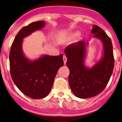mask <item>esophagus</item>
I'll return each mask as SVG.
<instances>
[{"instance_id": "esophagus-1", "label": "esophagus", "mask_w": 122, "mask_h": 122, "mask_svg": "<svg viewBox=\"0 0 122 122\" xmlns=\"http://www.w3.org/2000/svg\"><path fill=\"white\" fill-rule=\"evenodd\" d=\"M63 61H64V64H66V63L67 58L66 56H63Z\"/></svg>"}]
</instances>
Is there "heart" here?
Wrapping results in <instances>:
<instances>
[{
  "mask_svg": "<svg viewBox=\"0 0 122 122\" xmlns=\"http://www.w3.org/2000/svg\"><path fill=\"white\" fill-rule=\"evenodd\" d=\"M78 35H79V33L78 32L72 33H71V35H69L68 39H69V40H74V39L76 38V37L78 36Z\"/></svg>",
  "mask_w": 122,
  "mask_h": 122,
  "instance_id": "1",
  "label": "heart"
}]
</instances>
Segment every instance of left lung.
Listing matches in <instances>:
<instances>
[{"label": "left lung", "instance_id": "left-lung-1", "mask_svg": "<svg viewBox=\"0 0 122 122\" xmlns=\"http://www.w3.org/2000/svg\"><path fill=\"white\" fill-rule=\"evenodd\" d=\"M93 37L103 44V54L99 61L92 67L85 65V60L89 41H81L65 49L66 66L70 70L68 82L75 96L81 99L93 97L103 91L108 83L114 67L112 40L99 26L91 30Z\"/></svg>", "mask_w": 122, "mask_h": 122}]
</instances>
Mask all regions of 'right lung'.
<instances>
[{
	"label": "right lung",
	"mask_w": 122,
	"mask_h": 122,
	"mask_svg": "<svg viewBox=\"0 0 122 122\" xmlns=\"http://www.w3.org/2000/svg\"><path fill=\"white\" fill-rule=\"evenodd\" d=\"M45 27V22H33L18 32L11 46L9 54L10 71L14 83L25 95L42 99L50 92L56 73L64 65L63 55H43L31 60L22 48L23 39Z\"/></svg>",
	"instance_id": "add662e5"
}]
</instances>
